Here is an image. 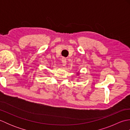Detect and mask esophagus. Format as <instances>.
Here are the masks:
<instances>
[{"mask_svg":"<svg viewBox=\"0 0 130 130\" xmlns=\"http://www.w3.org/2000/svg\"><path fill=\"white\" fill-rule=\"evenodd\" d=\"M61 62H62V65L65 66L66 64H67V59H66L65 58H62Z\"/></svg>","mask_w":130,"mask_h":130,"instance_id":"1","label":"esophagus"}]
</instances>
